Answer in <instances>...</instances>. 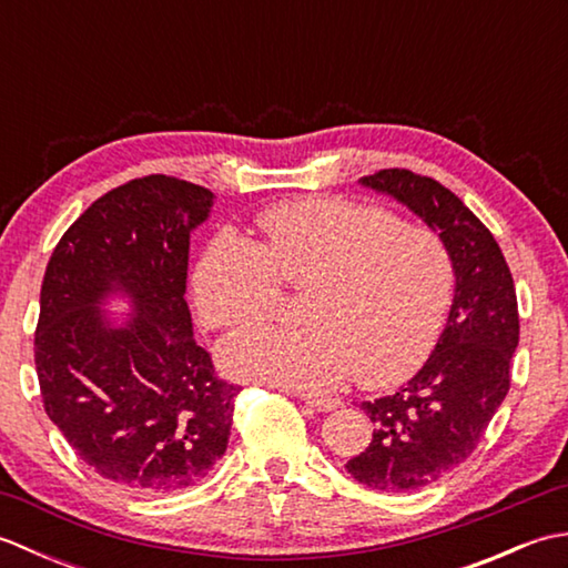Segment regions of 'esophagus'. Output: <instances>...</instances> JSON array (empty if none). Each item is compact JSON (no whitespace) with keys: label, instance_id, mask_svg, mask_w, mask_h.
<instances>
[{"label":"esophagus","instance_id":"esophagus-1","mask_svg":"<svg viewBox=\"0 0 568 568\" xmlns=\"http://www.w3.org/2000/svg\"><path fill=\"white\" fill-rule=\"evenodd\" d=\"M305 405L317 409V413H332V409L342 405V400L339 397H305Z\"/></svg>","mask_w":568,"mask_h":568}]
</instances>
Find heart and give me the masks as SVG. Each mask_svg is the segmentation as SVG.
I'll return each instance as SVG.
<instances>
[{
    "label": "heart",
    "instance_id": "1",
    "mask_svg": "<svg viewBox=\"0 0 568 568\" xmlns=\"http://www.w3.org/2000/svg\"><path fill=\"white\" fill-rule=\"evenodd\" d=\"M263 244L220 234L192 275L200 320L212 329L265 317L281 281L310 287L303 329H244L216 348L236 381L322 393L356 368L366 388L417 373L439 344L454 300L444 239L397 214L348 200H297L258 216Z\"/></svg>",
    "mask_w": 568,
    "mask_h": 568
}]
</instances>
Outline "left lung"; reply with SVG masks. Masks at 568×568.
<instances>
[{"mask_svg":"<svg viewBox=\"0 0 568 568\" xmlns=\"http://www.w3.org/2000/svg\"><path fill=\"white\" fill-rule=\"evenodd\" d=\"M358 183L405 204L444 239L454 261V300L439 344L400 390L361 403L376 429L366 452L346 462L358 484L405 493L466 462L508 395L520 339L517 297L498 241L452 190L400 168Z\"/></svg>","mask_w":568,"mask_h":568,"instance_id":"obj_1","label":"left lung"}]
</instances>
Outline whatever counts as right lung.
Instances as JSON below:
<instances>
[{
  "label": "right lung",
  "instance_id": "right-lung-1",
  "mask_svg": "<svg viewBox=\"0 0 568 568\" xmlns=\"http://www.w3.org/2000/svg\"><path fill=\"white\" fill-rule=\"evenodd\" d=\"M212 204L187 180H131L78 216L43 275L45 415L94 474L141 496L200 484L232 432L239 388L216 381L185 303L190 234Z\"/></svg>",
  "mask_w": 568,
  "mask_h": 568
}]
</instances>
